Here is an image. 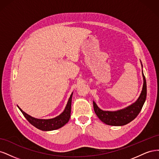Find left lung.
Segmentation results:
<instances>
[{
	"mask_svg": "<svg viewBox=\"0 0 159 159\" xmlns=\"http://www.w3.org/2000/svg\"><path fill=\"white\" fill-rule=\"evenodd\" d=\"M143 67V66H142ZM143 86L141 93L135 103L130 106L117 111H107L100 109L96 103L93 102L95 114L102 122L109 125L122 126L132 121L137 117L142 109L147 98V82L145 77L143 73Z\"/></svg>",
	"mask_w": 159,
	"mask_h": 159,
	"instance_id": "8db88e82",
	"label": "left lung"
}]
</instances>
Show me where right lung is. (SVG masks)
Returning <instances> with one entry per match:
<instances>
[{
    "mask_svg": "<svg viewBox=\"0 0 159 159\" xmlns=\"http://www.w3.org/2000/svg\"><path fill=\"white\" fill-rule=\"evenodd\" d=\"M72 94L70 95V98L66 105V107L63 111L58 116L50 119H36L30 116L29 115L26 113L25 111L18 107L19 109L21 111L24 116L28 120V121L33 126H34L37 129L42 130V131H52L63 127L68 122L70 118L71 114V98Z\"/></svg>",
    "mask_w": 159,
    "mask_h": 159,
    "instance_id": "right-lung-1",
    "label": "right lung"
}]
</instances>
